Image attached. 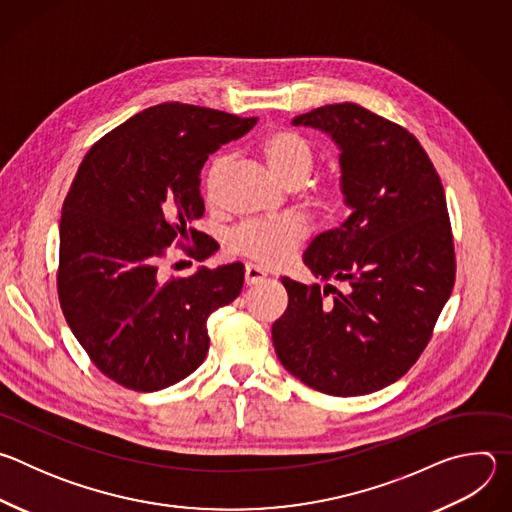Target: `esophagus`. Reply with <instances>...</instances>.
I'll use <instances>...</instances> for the list:
<instances>
[{
	"mask_svg": "<svg viewBox=\"0 0 512 512\" xmlns=\"http://www.w3.org/2000/svg\"><path fill=\"white\" fill-rule=\"evenodd\" d=\"M265 277H267V275H265L257 265H251V263H249V265L245 267V283H247V285H259V283L265 281Z\"/></svg>",
	"mask_w": 512,
	"mask_h": 512,
	"instance_id": "obj_1",
	"label": "esophagus"
}]
</instances>
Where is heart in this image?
Wrapping results in <instances>:
<instances>
[{
  "instance_id": "b5f03b06",
  "label": "heart",
  "mask_w": 512,
  "mask_h": 512,
  "mask_svg": "<svg viewBox=\"0 0 512 512\" xmlns=\"http://www.w3.org/2000/svg\"><path fill=\"white\" fill-rule=\"evenodd\" d=\"M261 154L269 170L287 188L302 186L310 202L328 204L336 196L338 186L332 178L308 180L316 164V150L304 135L289 129L271 131L261 143ZM225 166V154L212 158L204 176L208 198H214ZM306 235V227L300 221H294V218H285V221H247L229 233L227 247L231 253L247 257L261 267H281L294 257Z\"/></svg>"
}]
</instances>
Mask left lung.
Segmentation results:
<instances>
[{"instance_id": "1", "label": "left lung", "mask_w": 512, "mask_h": 512, "mask_svg": "<svg viewBox=\"0 0 512 512\" xmlns=\"http://www.w3.org/2000/svg\"><path fill=\"white\" fill-rule=\"evenodd\" d=\"M294 125L330 133L342 150L352 212L310 243L304 261L324 281H346V291L281 279L289 304L271 328L273 346L308 387L367 395L413 367L452 296L446 192L417 137L360 105H324Z\"/></svg>"}]
</instances>
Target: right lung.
Segmentation results:
<instances>
[{
	"mask_svg": "<svg viewBox=\"0 0 512 512\" xmlns=\"http://www.w3.org/2000/svg\"><path fill=\"white\" fill-rule=\"evenodd\" d=\"M255 123L160 103L83 158L62 204L56 289L72 334L117 385L152 393L188 377L208 352L210 314L241 294V263L166 281L158 269L170 245L196 261L212 253L208 235L190 227L204 214L200 170Z\"/></svg>",
	"mask_w": 512,
	"mask_h": 512,
	"instance_id": "add662e5",
	"label": "right lung"
}]
</instances>
